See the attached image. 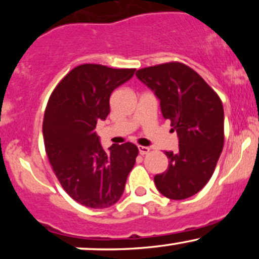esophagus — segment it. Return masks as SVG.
<instances>
[{"label": "esophagus", "instance_id": "obj_1", "mask_svg": "<svg viewBox=\"0 0 259 259\" xmlns=\"http://www.w3.org/2000/svg\"><path fill=\"white\" fill-rule=\"evenodd\" d=\"M148 152H150V148H148V147L139 146V153L140 154H142V156H144V154H147Z\"/></svg>", "mask_w": 259, "mask_h": 259}]
</instances>
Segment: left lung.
I'll list each match as a JSON object with an SVG mask.
<instances>
[{"label":"left lung","mask_w":259,"mask_h":259,"mask_svg":"<svg viewBox=\"0 0 259 259\" xmlns=\"http://www.w3.org/2000/svg\"><path fill=\"white\" fill-rule=\"evenodd\" d=\"M159 100L164 119L179 138L177 152L165 151L168 169L154 177L170 200L197 194L212 178L224 145V109L214 90L187 65L170 62L136 72Z\"/></svg>","instance_id":"8db88e82"}]
</instances>
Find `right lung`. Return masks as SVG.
<instances>
[{
	"instance_id": "obj_1",
	"label": "right lung",
	"mask_w": 259,
	"mask_h": 259,
	"mask_svg": "<svg viewBox=\"0 0 259 259\" xmlns=\"http://www.w3.org/2000/svg\"><path fill=\"white\" fill-rule=\"evenodd\" d=\"M135 69L81 64L62 79L44 115L45 148L64 191L89 208L117 203L139 150L132 142L103 150L95 132L109 114V97Z\"/></svg>"
}]
</instances>
